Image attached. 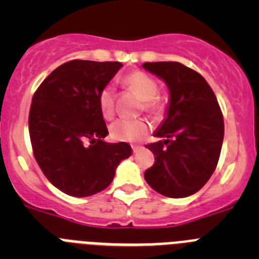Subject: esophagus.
I'll return each instance as SVG.
<instances>
[{
  "label": "esophagus",
  "mask_w": 259,
  "mask_h": 259,
  "mask_svg": "<svg viewBox=\"0 0 259 259\" xmlns=\"http://www.w3.org/2000/svg\"><path fill=\"white\" fill-rule=\"evenodd\" d=\"M141 149H143V146L141 145H132V150H134V153H137Z\"/></svg>",
  "instance_id": "esophagus-1"
}]
</instances>
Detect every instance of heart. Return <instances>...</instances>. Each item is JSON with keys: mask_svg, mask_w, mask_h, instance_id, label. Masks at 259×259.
<instances>
[{"mask_svg": "<svg viewBox=\"0 0 259 259\" xmlns=\"http://www.w3.org/2000/svg\"><path fill=\"white\" fill-rule=\"evenodd\" d=\"M124 84L143 100L141 110L145 113L158 116L164 111V102L157 97L158 84L152 76L145 72L135 71L124 77ZM98 106L105 119H113L115 114V97L113 87L106 85L98 95ZM150 130L149 123L144 119H119L110 125V136L116 141L136 143L143 140Z\"/></svg>", "mask_w": 259, "mask_h": 259, "instance_id": "obj_1", "label": "heart"}]
</instances>
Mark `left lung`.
Here are the masks:
<instances>
[{
	"mask_svg": "<svg viewBox=\"0 0 259 259\" xmlns=\"http://www.w3.org/2000/svg\"><path fill=\"white\" fill-rule=\"evenodd\" d=\"M143 67L163 79L170 91L167 116L145 148L154 164L146 183L166 197H188L214 172L224 136L223 114L207 81L179 62H146Z\"/></svg>",
	"mask_w": 259,
	"mask_h": 259,
	"instance_id": "left-lung-1",
	"label": "left lung"
}]
</instances>
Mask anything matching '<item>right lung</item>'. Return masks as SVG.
<instances>
[{
  "label": "right lung",
  "mask_w": 259,
  "mask_h": 259,
  "mask_svg": "<svg viewBox=\"0 0 259 259\" xmlns=\"http://www.w3.org/2000/svg\"><path fill=\"white\" fill-rule=\"evenodd\" d=\"M122 67L120 62L74 59L40 84L32 97L29 137L36 162L63 193L88 197L107 188L130 144L104 141L109 135L98 95Z\"/></svg>",
  "instance_id": "1"
}]
</instances>
